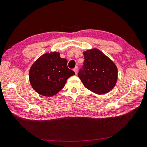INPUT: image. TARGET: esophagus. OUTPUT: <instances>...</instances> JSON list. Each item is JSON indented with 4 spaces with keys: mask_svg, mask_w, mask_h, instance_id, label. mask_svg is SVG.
Returning a JSON list of instances; mask_svg holds the SVG:
<instances>
[{
    "mask_svg": "<svg viewBox=\"0 0 147 147\" xmlns=\"http://www.w3.org/2000/svg\"><path fill=\"white\" fill-rule=\"evenodd\" d=\"M73 71H74V73L76 74L77 73H78V67H75V68L73 69Z\"/></svg>",
    "mask_w": 147,
    "mask_h": 147,
    "instance_id": "34e87169",
    "label": "esophagus"
}]
</instances>
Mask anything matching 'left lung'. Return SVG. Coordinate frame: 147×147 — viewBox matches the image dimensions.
Returning a JSON list of instances; mask_svg holds the SVG:
<instances>
[{"label": "left lung", "mask_w": 147, "mask_h": 147, "mask_svg": "<svg viewBox=\"0 0 147 147\" xmlns=\"http://www.w3.org/2000/svg\"><path fill=\"white\" fill-rule=\"evenodd\" d=\"M85 60L78 72L84 86L96 94H105L115 87L117 81L115 64L97 49L84 52Z\"/></svg>", "instance_id": "8db88e82"}]
</instances>
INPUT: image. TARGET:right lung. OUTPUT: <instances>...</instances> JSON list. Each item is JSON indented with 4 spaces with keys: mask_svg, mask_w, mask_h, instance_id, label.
Wrapping results in <instances>:
<instances>
[{
    "mask_svg": "<svg viewBox=\"0 0 147 147\" xmlns=\"http://www.w3.org/2000/svg\"><path fill=\"white\" fill-rule=\"evenodd\" d=\"M67 60L59 53H45L37 59L29 71L30 82L39 94L52 96L63 88L74 72L67 67Z\"/></svg>",
    "mask_w": 147,
    "mask_h": 147,
    "instance_id": "right-lung-1",
    "label": "right lung"
}]
</instances>
